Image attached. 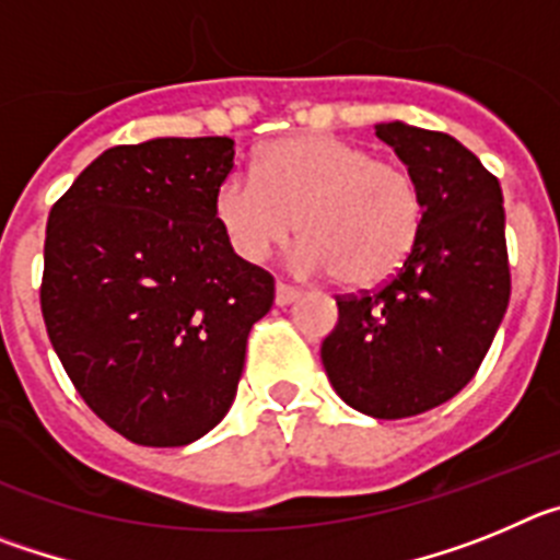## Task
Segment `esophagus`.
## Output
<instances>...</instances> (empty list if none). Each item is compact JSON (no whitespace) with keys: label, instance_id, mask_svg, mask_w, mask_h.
I'll return each mask as SVG.
<instances>
[{"label":"esophagus","instance_id":"esophagus-1","mask_svg":"<svg viewBox=\"0 0 560 560\" xmlns=\"http://www.w3.org/2000/svg\"><path fill=\"white\" fill-rule=\"evenodd\" d=\"M300 296V291L294 289V285H285V283H277L275 289V303L280 305V308H285V305H291Z\"/></svg>","mask_w":560,"mask_h":560}]
</instances>
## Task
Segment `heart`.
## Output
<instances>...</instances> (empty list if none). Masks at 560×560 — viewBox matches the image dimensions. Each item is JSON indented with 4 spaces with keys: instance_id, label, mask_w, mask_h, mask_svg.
Masks as SVG:
<instances>
[{
    "instance_id": "heart-1",
    "label": "heart",
    "mask_w": 560,
    "mask_h": 560,
    "mask_svg": "<svg viewBox=\"0 0 560 560\" xmlns=\"http://www.w3.org/2000/svg\"><path fill=\"white\" fill-rule=\"evenodd\" d=\"M215 219L249 264H264L300 226L294 264L368 289L404 266L418 244L423 201L412 173L355 142L311 133L275 142L255 160V176H226Z\"/></svg>"
}]
</instances>
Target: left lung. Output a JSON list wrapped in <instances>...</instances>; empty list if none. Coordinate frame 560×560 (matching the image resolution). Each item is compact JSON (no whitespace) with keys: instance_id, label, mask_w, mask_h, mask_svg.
I'll list each match as a JSON object with an SVG mask.
<instances>
[{"instance_id":"left-lung-1","label":"left lung","mask_w":560,"mask_h":560,"mask_svg":"<svg viewBox=\"0 0 560 560\" xmlns=\"http://www.w3.org/2000/svg\"><path fill=\"white\" fill-rule=\"evenodd\" d=\"M412 173L423 224L412 255L375 294L339 296L323 364L348 407L381 420L446 404L474 378L511 300L502 187L443 131L378 122Z\"/></svg>"}]
</instances>
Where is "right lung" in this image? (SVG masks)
<instances>
[{
  "label": "right lung",
  "instance_id": "add662e5",
  "mask_svg": "<svg viewBox=\"0 0 560 560\" xmlns=\"http://www.w3.org/2000/svg\"><path fill=\"white\" fill-rule=\"evenodd\" d=\"M230 137L108 148L49 210L42 314L89 409L140 446H187L230 412L246 336L275 303L232 252L215 190Z\"/></svg>",
  "mask_w": 560,
  "mask_h": 560
}]
</instances>
